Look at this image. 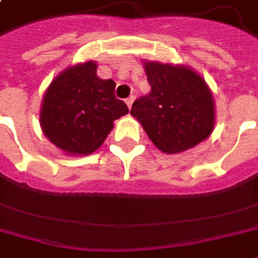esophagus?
<instances>
[{"mask_svg":"<svg viewBox=\"0 0 258 258\" xmlns=\"http://www.w3.org/2000/svg\"><path fill=\"white\" fill-rule=\"evenodd\" d=\"M134 100H135V97L134 96H131L129 98H126V104H127V107H129V109L132 107V103H134Z\"/></svg>","mask_w":258,"mask_h":258,"instance_id":"34e87169","label":"esophagus"}]
</instances>
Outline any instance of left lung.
<instances>
[{
    "mask_svg": "<svg viewBox=\"0 0 258 258\" xmlns=\"http://www.w3.org/2000/svg\"><path fill=\"white\" fill-rule=\"evenodd\" d=\"M151 93L134 101L131 114L165 154L193 148L212 134L215 104L206 81L184 65L144 62Z\"/></svg>",
    "mask_w": 258,
    "mask_h": 258,
    "instance_id": "8db88e82",
    "label": "left lung"
}]
</instances>
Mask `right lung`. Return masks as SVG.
I'll return each instance as SVG.
<instances>
[{"label": "right lung", "instance_id": "obj_1", "mask_svg": "<svg viewBox=\"0 0 258 258\" xmlns=\"http://www.w3.org/2000/svg\"><path fill=\"white\" fill-rule=\"evenodd\" d=\"M114 81L97 75L88 60L62 71L47 87L40 126L45 136L70 155H88L101 147L113 122L129 113L114 96Z\"/></svg>", "mask_w": 258, "mask_h": 258}]
</instances>
